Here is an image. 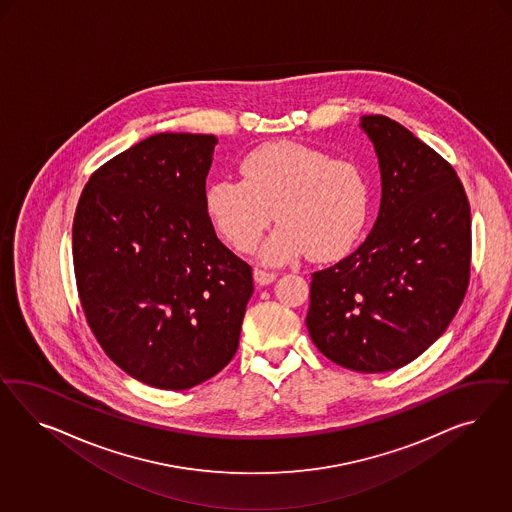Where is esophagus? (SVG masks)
Returning a JSON list of instances; mask_svg holds the SVG:
<instances>
[{"label": "esophagus", "instance_id": "obj_1", "mask_svg": "<svg viewBox=\"0 0 512 512\" xmlns=\"http://www.w3.org/2000/svg\"><path fill=\"white\" fill-rule=\"evenodd\" d=\"M253 278H255L259 285H268V283H272L274 279L278 278V274L276 272H268V270H263V268H255Z\"/></svg>", "mask_w": 512, "mask_h": 512}]
</instances>
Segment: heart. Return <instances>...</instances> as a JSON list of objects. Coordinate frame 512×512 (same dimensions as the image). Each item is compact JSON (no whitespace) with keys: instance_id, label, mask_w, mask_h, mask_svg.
<instances>
[{"instance_id":"1","label":"heart","mask_w":512,"mask_h":512,"mask_svg":"<svg viewBox=\"0 0 512 512\" xmlns=\"http://www.w3.org/2000/svg\"><path fill=\"white\" fill-rule=\"evenodd\" d=\"M238 180H216L204 206L217 233L248 253L276 216L279 227L263 246L268 263L308 255L338 261L355 248L368 225L372 187L364 169L298 142L263 144L240 161Z\"/></svg>"}]
</instances>
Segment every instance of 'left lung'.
I'll return each instance as SVG.
<instances>
[{"instance_id":"1","label":"left lung","mask_w":512,"mask_h":512,"mask_svg":"<svg viewBox=\"0 0 512 512\" xmlns=\"http://www.w3.org/2000/svg\"><path fill=\"white\" fill-rule=\"evenodd\" d=\"M381 167L368 238L311 274L306 325L315 347L353 372L398 370L422 355L464 300L471 208L447 159L383 114L362 118Z\"/></svg>"}]
</instances>
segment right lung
Listing matches in <instances>:
<instances>
[{
	"label": "right lung",
	"instance_id": "1",
	"mask_svg": "<svg viewBox=\"0 0 512 512\" xmlns=\"http://www.w3.org/2000/svg\"><path fill=\"white\" fill-rule=\"evenodd\" d=\"M214 135L159 133L93 172L73 219L78 298L112 362L146 385L186 390L238 349L251 266L204 206Z\"/></svg>",
	"mask_w": 512,
	"mask_h": 512
}]
</instances>
